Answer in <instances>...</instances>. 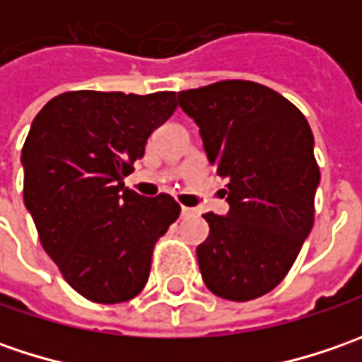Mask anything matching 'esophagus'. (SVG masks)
Here are the masks:
<instances>
[{
	"label": "esophagus",
	"mask_w": 362,
	"mask_h": 362,
	"mask_svg": "<svg viewBox=\"0 0 362 362\" xmlns=\"http://www.w3.org/2000/svg\"><path fill=\"white\" fill-rule=\"evenodd\" d=\"M197 214L195 209H191V207H181V217H193Z\"/></svg>",
	"instance_id": "1"
}]
</instances>
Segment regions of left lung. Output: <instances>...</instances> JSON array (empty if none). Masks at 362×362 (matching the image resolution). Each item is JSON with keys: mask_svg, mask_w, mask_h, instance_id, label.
<instances>
[{"mask_svg": "<svg viewBox=\"0 0 362 362\" xmlns=\"http://www.w3.org/2000/svg\"><path fill=\"white\" fill-rule=\"evenodd\" d=\"M177 100L199 127L209 165L228 179L230 211L203 216V282L233 302L264 296L284 280L313 230L320 171L310 124L282 94L247 80L183 90Z\"/></svg>", "mask_w": 362, "mask_h": 362, "instance_id": "obj_1", "label": "left lung"}]
</instances>
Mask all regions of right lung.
<instances>
[{
	"label": "right lung",
	"instance_id": "obj_1",
	"mask_svg": "<svg viewBox=\"0 0 362 362\" xmlns=\"http://www.w3.org/2000/svg\"><path fill=\"white\" fill-rule=\"evenodd\" d=\"M175 108V92H64L30 127L21 151L25 209L64 280L92 302L134 298L155 242L179 217L171 195L143 197L122 183Z\"/></svg>",
	"mask_w": 362,
	"mask_h": 362
}]
</instances>
